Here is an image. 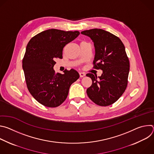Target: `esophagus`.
Listing matches in <instances>:
<instances>
[{
    "instance_id": "esophagus-1",
    "label": "esophagus",
    "mask_w": 154,
    "mask_h": 154,
    "mask_svg": "<svg viewBox=\"0 0 154 154\" xmlns=\"http://www.w3.org/2000/svg\"><path fill=\"white\" fill-rule=\"evenodd\" d=\"M79 75H80V77H83L84 76H85V73H84V72H79Z\"/></svg>"
}]
</instances>
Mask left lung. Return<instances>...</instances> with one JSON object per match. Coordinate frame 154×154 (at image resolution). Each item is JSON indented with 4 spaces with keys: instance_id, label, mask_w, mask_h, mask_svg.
Returning a JSON list of instances; mask_svg holds the SVG:
<instances>
[{
    "instance_id": "8db88e82",
    "label": "left lung",
    "mask_w": 154,
    "mask_h": 154,
    "mask_svg": "<svg viewBox=\"0 0 154 154\" xmlns=\"http://www.w3.org/2000/svg\"><path fill=\"white\" fill-rule=\"evenodd\" d=\"M81 33L94 42L93 68L103 71L99 77L91 73L86 74L92 80L86 93L96 104L110 105L122 95L128 83L130 63L124 44L118 36L102 29L88 30Z\"/></svg>"
}]
</instances>
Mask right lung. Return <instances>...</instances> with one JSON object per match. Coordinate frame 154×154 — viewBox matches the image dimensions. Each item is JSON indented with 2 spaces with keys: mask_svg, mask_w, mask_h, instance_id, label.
Instances as JSON below:
<instances>
[{
  "mask_svg": "<svg viewBox=\"0 0 154 154\" xmlns=\"http://www.w3.org/2000/svg\"><path fill=\"white\" fill-rule=\"evenodd\" d=\"M79 31L49 29L31 38L23 60L27 88L41 104L51 108L60 105L66 99L71 85L79 78L74 69L56 73L55 60L63 58V48L75 39Z\"/></svg>",
  "mask_w": 154,
  "mask_h": 154,
  "instance_id": "add662e5",
  "label": "right lung"
}]
</instances>
